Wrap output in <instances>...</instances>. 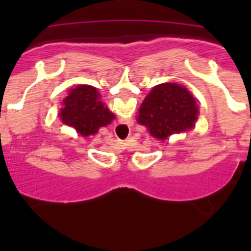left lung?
Here are the masks:
<instances>
[{"instance_id": "left-lung-1", "label": "left lung", "mask_w": 251, "mask_h": 251, "mask_svg": "<svg viewBox=\"0 0 251 251\" xmlns=\"http://www.w3.org/2000/svg\"><path fill=\"white\" fill-rule=\"evenodd\" d=\"M196 100L186 88L175 83L154 86L139 108L138 123L146 126L154 138L166 139L185 132L197 119Z\"/></svg>"}]
</instances>
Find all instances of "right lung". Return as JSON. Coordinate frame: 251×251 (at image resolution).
<instances>
[{"label": "right lung", "instance_id": "right-lung-1", "mask_svg": "<svg viewBox=\"0 0 251 251\" xmlns=\"http://www.w3.org/2000/svg\"><path fill=\"white\" fill-rule=\"evenodd\" d=\"M61 121L72 126L81 136L95 134L100 127H105L114 118V114L99 101L98 90L90 85H79L70 90L64 99V108L60 113Z\"/></svg>", "mask_w": 251, "mask_h": 251}]
</instances>
